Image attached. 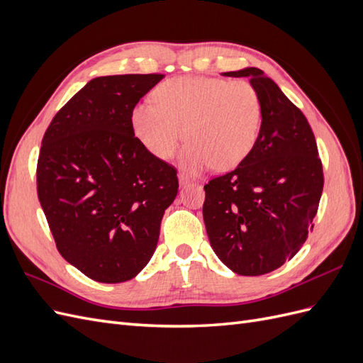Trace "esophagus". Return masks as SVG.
<instances>
[{
  "label": "esophagus",
  "mask_w": 363,
  "mask_h": 363,
  "mask_svg": "<svg viewBox=\"0 0 363 363\" xmlns=\"http://www.w3.org/2000/svg\"><path fill=\"white\" fill-rule=\"evenodd\" d=\"M179 183H180V186H182V188H184V186H188V184H191V180H189V177H188V175H184V174H180V175H179Z\"/></svg>",
  "instance_id": "34e87169"
}]
</instances>
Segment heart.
Masks as SVG:
<instances>
[{"instance_id":"heart-1","label":"heart","mask_w":363,"mask_h":363,"mask_svg":"<svg viewBox=\"0 0 363 363\" xmlns=\"http://www.w3.org/2000/svg\"><path fill=\"white\" fill-rule=\"evenodd\" d=\"M152 96L156 104L138 103L130 123L140 144L160 160L174 156L183 131L189 144L180 160L192 174L211 164L233 169L257 144L263 106L256 87L245 80L177 77L162 82Z\"/></svg>"}]
</instances>
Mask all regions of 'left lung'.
Masks as SVG:
<instances>
[{
    "label": "left lung",
    "mask_w": 363,
    "mask_h": 363,
    "mask_svg": "<svg viewBox=\"0 0 363 363\" xmlns=\"http://www.w3.org/2000/svg\"><path fill=\"white\" fill-rule=\"evenodd\" d=\"M248 77L263 121L251 155L204 186L203 218L215 255L239 276H262L291 260L306 242L323 194V164L306 116L259 68Z\"/></svg>",
    "instance_id": "1"
}]
</instances>
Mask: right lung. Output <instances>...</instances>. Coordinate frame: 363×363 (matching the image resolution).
<instances>
[{
  "mask_svg": "<svg viewBox=\"0 0 363 363\" xmlns=\"http://www.w3.org/2000/svg\"><path fill=\"white\" fill-rule=\"evenodd\" d=\"M163 74L96 77L52 118L38 196L62 257L100 283L136 277L157 247L177 172L135 136L130 113Z\"/></svg>",
  "mask_w": 363,
  "mask_h": 363,
  "instance_id": "obj_1",
  "label": "right lung"
}]
</instances>
